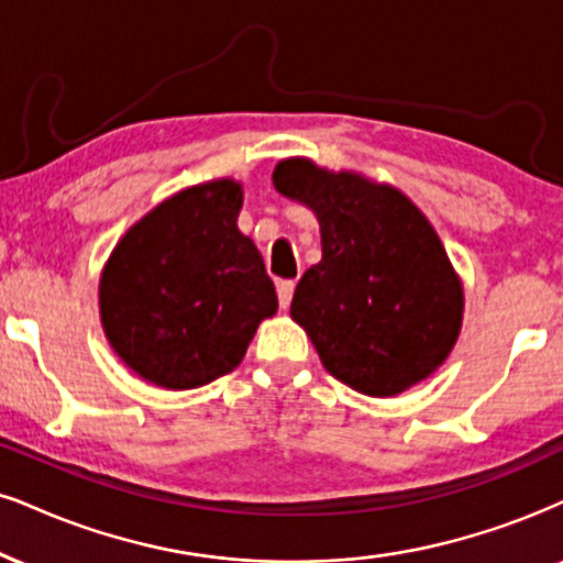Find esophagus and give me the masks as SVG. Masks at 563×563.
<instances>
[{"label": "esophagus", "mask_w": 563, "mask_h": 563, "mask_svg": "<svg viewBox=\"0 0 563 563\" xmlns=\"http://www.w3.org/2000/svg\"><path fill=\"white\" fill-rule=\"evenodd\" d=\"M276 295H279L282 308H289V302H292V295H295V282L282 279L279 284H276Z\"/></svg>", "instance_id": "34e87169"}]
</instances>
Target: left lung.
<instances>
[{
  "label": "left lung",
  "instance_id": "obj_1",
  "mask_svg": "<svg viewBox=\"0 0 563 563\" xmlns=\"http://www.w3.org/2000/svg\"><path fill=\"white\" fill-rule=\"evenodd\" d=\"M282 196L313 208L323 258L302 274L292 318L331 376L367 397L428 378L460 336L462 284L412 200L308 158L276 164Z\"/></svg>",
  "mask_w": 563,
  "mask_h": 563
}]
</instances>
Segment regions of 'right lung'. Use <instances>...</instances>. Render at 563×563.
Returning <instances> with one entry per match:
<instances>
[{"label":"right lung","instance_id":"1","mask_svg":"<svg viewBox=\"0 0 563 563\" xmlns=\"http://www.w3.org/2000/svg\"><path fill=\"white\" fill-rule=\"evenodd\" d=\"M232 179L190 187L145 213L101 274V323L137 376L198 388L242 363L276 289L253 240L238 229Z\"/></svg>","mask_w":563,"mask_h":563}]
</instances>
